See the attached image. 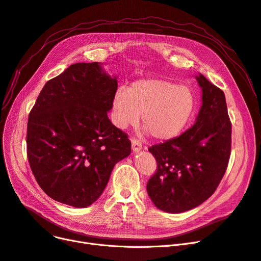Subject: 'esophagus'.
Returning <instances> with one entry per match:
<instances>
[{
	"instance_id": "1",
	"label": "esophagus",
	"mask_w": 261,
	"mask_h": 261,
	"mask_svg": "<svg viewBox=\"0 0 261 261\" xmlns=\"http://www.w3.org/2000/svg\"><path fill=\"white\" fill-rule=\"evenodd\" d=\"M131 144H132V150L134 152H139L140 150H142V143L139 140L132 139Z\"/></svg>"
}]
</instances>
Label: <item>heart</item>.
<instances>
[{"instance_id":"1","label":"heart","mask_w":261,"mask_h":261,"mask_svg":"<svg viewBox=\"0 0 261 261\" xmlns=\"http://www.w3.org/2000/svg\"><path fill=\"white\" fill-rule=\"evenodd\" d=\"M196 108V98L190 87L162 77L135 81L127 89L118 88L113 99L115 124L124 129L138 123L159 141L173 140L187 128Z\"/></svg>"}]
</instances>
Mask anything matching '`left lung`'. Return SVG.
<instances>
[{
  "label": "left lung",
  "instance_id": "1",
  "mask_svg": "<svg viewBox=\"0 0 261 261\" xmlns=\"http://www.w3.org/2000/svg\"><path fill=\"white\" fill-rule=\"evenodd\" d=\"M196 80L202 105L195 123L180 137L148 148L158 167L147 193L156 208L169 213L191 210L208 199L230 156L231 123L223 90L202 74Z\"/></svg>",
  "mask_w": 261,
  "mask_h": 261
}]
</instances>
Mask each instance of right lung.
Here are the masks:
<instances>
[{
  "label": "right lung",
  "instance_id": "add662e5",
  "mask_svg": "<svg viewBox=\"0 0 261 261\" xmlns=\"http://www.w3.org/2000/svg\"><path fill=\"white\" fill-rule=\"evenodd\" d=\"M117 90L100 63H76L44 84L27 133L28 159L39 187L75 208L95 202L115 164L131 152L128 135L108 117Z\"/></svg>",
  "mask_w": 261,
  "mask_h": 261
}]
</instances>
